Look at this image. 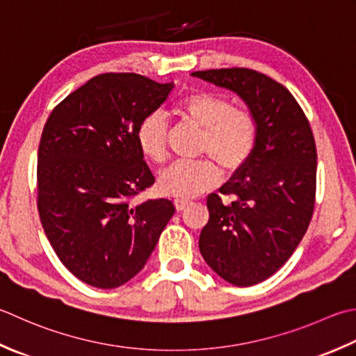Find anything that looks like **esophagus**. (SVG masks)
Listing matches in <instances>:
<instances>
[{
  "label": "esophagus",
  "mask_w": 356,
  "mask_h": 356,
  "mask_svg": "<svg viewBox=\"0 0 356 356\" xmlns=\"http://www.w3.org/2000/svg\"><path fill=\"white\" fill-rule=\"evenodd\" d=\"M188 204H190V202L184 200V199H176V200H174V207H176L177 211H184L185 208L188 207Z\"/></svg>",
  "instance_id": "34e87169"
}]
</instances>
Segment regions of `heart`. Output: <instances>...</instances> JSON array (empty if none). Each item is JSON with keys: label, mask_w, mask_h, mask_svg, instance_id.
<instances>
[{"label": "heart", "mask_w": 356, "mask_h": 356, "mask_svg": "<svg viewBox=\"0 0 356 356\" xmlns=\"http://www.w3.org/2000/svg\"><path fill=\"white\" fill-rule=\"evenodd\" d=\"M176 113L202 129L199 154L194 162H177L159 176V190L176 199H190L210 190L219 182L220 170L238 172L245 166L259 142V123L253 113L234 108L225 97L196 90L177 104ZM140 154L152 163H163L168 157V123L160 113L145 115L136 129Z\"/></svg>", "instance_id": "heart-1"}]
</instances>
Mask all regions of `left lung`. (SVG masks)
<instances>
[{"instance_id":"obj_1","label":"left lung","mask_w":356,"mask_h":356,"mask_svg":"<svg viewBox=\"0 0 356 356\" xmlns=\"http://www.w3.org/2000/svg\"><path fill=\"white\" fill-rule=\"evenodd\" d=\"M247 103L259 123L252 160L210 194L200 254L222 280L250 287L275 275L307 232L315 210L316 145L290 90L247 67L193 72Z\"/></svg>"}]
</instances>
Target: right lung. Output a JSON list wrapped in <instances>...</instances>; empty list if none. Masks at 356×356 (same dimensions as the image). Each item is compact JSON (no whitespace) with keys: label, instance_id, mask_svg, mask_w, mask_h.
Instances as JSON below:
<instances>
[{"label":"right lung","instance_id":"1","mask_svg":"<svg viewBox=\"0 0 356 356\" xmlns=\"http://www.w3.org/2000/svg\"><path fill=\"white\" fill-rule=\"evenodd\" d=\"M171 90L138 74H100L60 102L41 132V225L63 266L92 287L134 277L174 214L168 199L132 202L156 180L137 148V124Z\"/></svg>","mask_w":356,"mask_h":356}]
</instances>
